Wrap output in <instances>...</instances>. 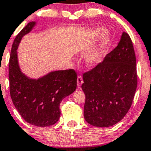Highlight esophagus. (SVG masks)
<instances>
[{"instance_id": "obj_1", "label": "esophagus", "mask_w": 151, "mask_h": 151, "mask_svg": "<svg viewBox=\"0 0 151 151\" xmlns=\"http://www.w3.org/2000/svg\"><path fill=\"white\" fill-rule=\"evenodd\" d=\"M83 83V80H82V77L81 75H79L77 77V86L80 88V85Z\"/></svg>"}]
</instances>
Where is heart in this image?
I'll list each match as a JSON object with an SVG mask.
<instances>
[{"label":"heart","mask_w":151,"mask_h":151,"mask_svg":"<svg viewBox=\"0 0 151 151\" xmlns=\"http://www.w3.org/2000/svg\"><path fill=\"white\" fill-rule=\"evenodd\" d=\"M104 31L105 30L102 28H98V29L93 30L92 34H93V37H98V36L101 35L104 32ZM109 41H110V37L108 35H106L101 40V43L98 45V46L94 50L88 53L86 56V58H85L86 62L88 65L96 66L102 61L105 50H106V47L109 44Z\"/></svg>","instance_id":"obj_1"}]
</instances>
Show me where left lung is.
Here are the masks:
<instances>
[{
	"label": "left lung",
	"instance_id": "obj_1",
	"mask_svg": "<svg viewBox=\"0 0 151 151\" xmlns=\"http://www.w3.org/2000/svg\"><path fill=\"white\" fill-rule=\"evenodd\" d=\"M84 117L90 124L113 126L129 110L137 85L136 57L129 35L123 32L118 45L102 62L83 74Z\"/></svg>",
	"mask_w": 151,
	"mask_h": 151
}]
</instances>
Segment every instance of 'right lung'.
<instances>
[{
  "label": "right lung",
  "instance_id": "right-lung-1",
  "mask_svg": "<svg viewBox=\"0 0 151 151\" xmlns=\"http://www.w3.org/2000/svg\"><path fill=\"white\" fill-rule=\"evenodd\" d=\"M35 24L34 22L28 23L13 42L9 66L10 95L14 106L25 121L35 126L47 127L59 119L60 103L75 91L77 76L74 69L53 71L38 80H32L22 74L17 49L22 37Z\"/></svg>",
  "mask_w": 151,
  "mask_h": 151
}]
</instances>
